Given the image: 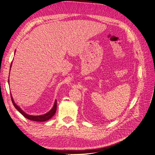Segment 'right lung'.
<instances>
[{"mask_svg": "<svg viewBox=\"0 0 155 155\" xmlns=\"http://www.w3.org/2000/svg\"><path fill=\"white\" fill-rule=\"evenodd\" d=\"M12 62L11 63L10 65V70H11V67H12ZM8 83H9V79H8ZM9 85H10V83H9ZM10 94H11V98H12V101L13 104L14 105V107H15V109L20 112L21 114H22L23 116H24L26 118L32 120V121H39V122H44L45 121H47L48 120H50L51 117L54 116V115L55 114V112H56V109H57V101H54V104L53 107L51 108V110L50 111H48V112H46V113L44 114H42V115H30L26 113L25 111H23V110L21 109V108L20 107H18L15 103L13 99V97L12 96V94L10 92Z\"/></svg>", "mask_w": 155, "mask_h": 155, "instance_id": "right-lung-1", "label": "right lung"}]
</instances>
